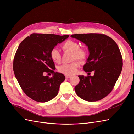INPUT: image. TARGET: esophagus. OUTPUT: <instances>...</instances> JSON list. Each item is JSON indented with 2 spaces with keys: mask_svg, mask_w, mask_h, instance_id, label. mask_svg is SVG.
<instances>
[{
  "mask_svg": "<svg viewBox=\"0 0 134 134\" xmlns=\"http://www.w3.org/2000/svg\"><path fill=\"white\" fill-rule=\"evenodd\" d=\"M65 78H67V79H68V78H71V76H70V75H65Z\"/></svg>",
  "mask_w": 134,
  "mask_h": 134,
  "instance_id": "obj_1",
  "label": "esophagus"
}]
</instances>
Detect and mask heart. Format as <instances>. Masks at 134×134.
Masks as SVG:
<instances>
[{
	"instance_id": "b5f03b06",
	"label": "heart",
	"mask_w": 134,
	"mask_h": 134,
	"mask_svg": "<svg viewBox=\"0 0 134 134\" xmlns=\"http://www.w3.org/2000/svg\"><path fill=\"white\" fill-rule=\"evenodd\" d=\"M62 48L64 51H68L72 53V60H78L83 61L87 56V51L83 48L80 47V44L73 40H68L64 42L62 45ZM50 57L53 62L59 63L61 61V55L59 51L55 48H52L50 51ZM79 63L75 62L71 64H65L59 68V71L68 75H71L75 73Z\"/></svg>"
}]
</instances>
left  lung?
Here are the masks:
<instances>
[{
    "mask_svg": "<svg viewBox=\"0 0 134 134\" xmlns=\"http://www.w3.org/2000/svg\"><path fill=\"white\" fill-rule=\"evenodd\" d=\"M70 36L88 46L90 55L83 69L90 74L94 71L93 76H78L80 82L74 88L76 94L89 102L103 99L112 91L122 71V58L118 46L114 40L104 34Z\"/></svg>",
    "mask_w": 134,
    "mask_h": 134,
    "instance_id": "left-lung-1",
    "label": "left lung"
}]
</instances>
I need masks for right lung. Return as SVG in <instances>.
I'll return each mask as SVG.
<instances>
[{
  "label": "right lung",
  "mask_w": 134,
  "mask_h": 134,
  "mask_svg": "<svg viewBox=\"0 0 134 134\" xmlns=\"http://www.w3.org/2000/svg\"><path fill=\"white\" fill-rule=\"evenodd\" d=\"M69 35L32 34L19 44L13 60V71L24 93L39 102H46L58 94L65 80L64 74L54 72L50 51ZM52 73L51 78L44 75Z\"/></svg>",
  "instance_id": "add662e5"
}]
</instances>
